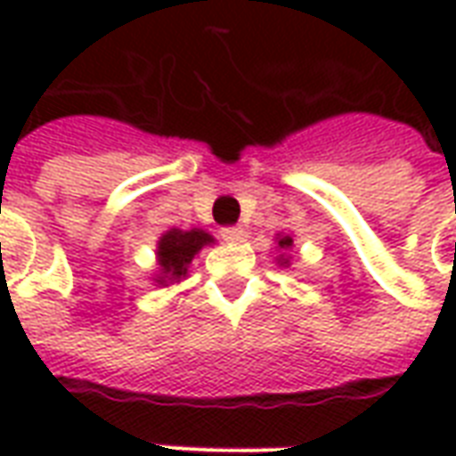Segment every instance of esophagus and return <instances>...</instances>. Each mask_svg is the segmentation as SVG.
Returning <instances> with one entry per match:
<instances>
[{"label": "esophagus", "mask_w": 456, "mask_h": 456, "mask_svg": "<svg viewBox=\"0 0 456 456\" xmlns=\"http://www.w3.org/2000/svg\"><path fill=\"white\" fill-rule=\"evenodd\" d=\"M222 239L224 241H232V244H237V241H244L247 239V232L241 227H224L222 229Z\"/></svg>", "instance_id": "1"}]
</instances>
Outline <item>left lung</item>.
<instances>
[{
    "label": "left lung",
    "instance_id": "obj_1",
    "mask_svg": "<svg viewBox=\"0 0 456 456\" xmlns=\"http://www.w3.org/2000/svg\"><path fill=\"white\" fill-rule=\"evenodd\" d=\"M290 244H293V239H290V237H283L281 241H278V247H281V248H288Z\"/></svg>",
    "mask_w": 456,
    "mask_h": 456
}]
</instances>
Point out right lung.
Here are the masks:
<instances>
[{
  "mask_svg": "<svg viewBox=\"0 0 456 456\" xmlns=\"http://www.w3.org/2000/svg\"><path fill=\"white\" fill-rule=\"evenodd\" d=\"M212 237L202 229H190V232H183V229H170L166 232L159 241V264L160 273L170 281H178L188 273V264L195 258L200 248L209 244ZM163 283V278H160Z\"/></svg>",
  "mask_w": 456,
  "mask_h": 456,
  "instance_id": "right-lung-1",
  "label": "right lung"
}]
</instances>
